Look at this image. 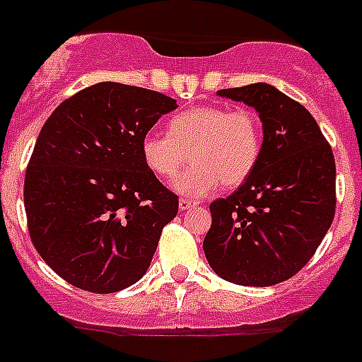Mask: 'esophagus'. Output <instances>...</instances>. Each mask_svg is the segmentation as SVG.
Masks as SVG:
<instances>
[{
  "label": "esophagus",
  "mask_w": 362,
  "mask_h": 362,
  "mask_svg": "<svg viewBox=\"0 0 362 362\" xmlns=\"http://www.w3.org/2000/svg\"><path fill=\"white\" fill-rule=\"evenodd\" d=\"M197 204H199V202H197V200H193V199H186V197H182V199L178 200V206H180L182 211H186V209L195 208Z\"/></svg>",
  "instance_id": "1"
}]
</instances>
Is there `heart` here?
<instances>
[{
	"label": "heart",
	"mask_w": 362,
	"mask_h": 362,
	"mask_svg": "<svg viewBox=\"0 0 362 362\" xmlns=\"http://www.w3.org/2000/svg\"><path fill=\"white\" fill-rule=\"evenodd\" d=\"M139 148L148 171L160 178H173L189 154L191 165L173 186L184 195L202 197L218 184L239 186L254 173L263 151V124L245 106H195L173 115L167 134L147 132Z\"/></svg>",
	"instance_id": "heart-1"
}]
</instances>
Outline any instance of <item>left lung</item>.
<instances>
[{
    "mask_svg": "<svg viewBox=\"0 0 362 362\" xmlns=\"http://www.w3.org/2000/svg\"><path fill=\"white\" fill-rule=\"evenodd\" d=\"M254 106L263 151L245 184L209 204V267L226 281L269 287L293 278L315 256L335 217V158L298 101L265 83L218 90Z\"/></svg>",
    "mask_w": 362,
    "mask_h": 362,
    "instance_id": "left-lung-1",
    "label": "left lung"
}]
</instances>
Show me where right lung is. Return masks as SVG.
<instances>
[{
	"instance_id": "1",
	"label": "right lung",
	"mask_w": 362,
	"mask_h": 362,
	"mask_svg": "<svg viewBox=\"0 0 362 362\" xmlns=\"http://www.w3.org/2000/svg\"><path fill=\"white\" fill-rule=\"evenodd\" d=\"M176 101L119 83L88 86L42 127L23 182L29 235L62 279L117 293L147 272L178 195L141 158V139Z\"/></svg>"
}]
</instances>
